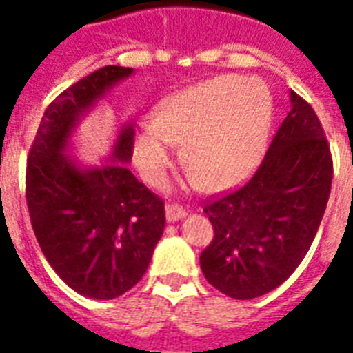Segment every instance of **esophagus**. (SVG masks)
<instances>
[{
    "mask_svg": "<svg viewBox=\"0 0 353 353\" xmlns=\"http://www.w3.org/2000/svg\"><path fill=\"white\" fill-rule=\"evenodd\" d=\"M165 210H166V220L168 221H177L187 216V210L183 209L179 203H168Z\"/></svg>",
    "mask_w": 353,
    "mask_h": 353,
    "instance_id": "esophagus-1",
    "label": "esophagus"
}]
</instances>
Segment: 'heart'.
<instances>
[{
    "mask_svg": "<svg viewBox=\"0 0 353 353\" xmlns=\"http://www.w3.org/2000/svg\"><path fill=\"white\" fill-rule=\"evenodd\" d=\"M269 122L265 88L241 74H221L161 102L154 126H143L135 139V163L161 185L172 165L170 144H185L183 165L194 181L205 190L225 188L256 165Z\"/></svg>",
    "mask_w": 353,
    "mask_h": 353,
    "instance_id": "1",
    "label": "heart"
}]
</instances>
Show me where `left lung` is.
<instances>
[{
  "instance_id": "obj_1",
  "label": "left lung",
  "mask_w": 353,
  "mask_h": 353,
  "mask_svg": "<svg viewBox=\"0 0 353 353\" xmlns=\"http://www.w3.org/2000/svg\"><path fill=\"white\" fill-rule=\"evenodd\" d=\"M334 179L328 139L317 113L295 91L251 179L205 199L214 238L199 256L205 279L238 301L279 288L310 251Z\"/></svg>"
}]
</instances>
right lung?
Wrapping results in <instances>:
<instances>
[{
  "label": "right lung",
  "mask_w": 353,
  "mask_h": 353,
  "mask_svg": "<svg viewBox=\"0 0 353 353\" xmlns=\"http://www.w3.org/2000/svg\"><path fill=\"white\" fill-rule=\"evenodd\" d=\"M132 68L106 65L62 91L47 106L30 144L25 198L41 252L77 293L117 299L143 279L165 231V201L124 163L133 130L124 126L112 165L82 170L63 154L80 115Z\"/></svg>",
  "instance_id": "add662e5"
}]
</instances>
